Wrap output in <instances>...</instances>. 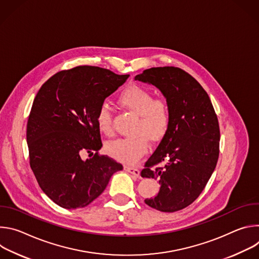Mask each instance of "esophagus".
<instances>
[{
    "label": "esophagus",
    "instance_id": "1",
    "mask_svg": "<svg viewBox=\"0 0 259 259\" xmlns=\"http://www.w3.org/2000/svg\"><path fill=\"white\" fill-rule=\"evenodd\" d=\"M124 170L133 174L134 176H139V170L137 168H134V167H130V166H125L124 167Z\"/></svg>",
    "mask_w": 259,
    "mask_h": 259
}]
</instances>
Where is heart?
Returning a JSON list of instances; mask_svg holds the SVG:
<instances>
[{"instance_id": "1", "label": "heart", "mask_w": 259, "mask_h": 259, "mask_svg": "<svg viewBox=\"0 0 259 259\" xmlns=\"http://www.w3.org/2000/svg\"><path fill=\"white\" fill-rule=\"evenodd\" d=\"M119 102L139 116L135 128V133L138 135L110 141L106 145V151L116 160L132 165L149 150L146 136L155 142L165 137L171 124V110L165 99H155L150 90L138 85H131L124 89L119 96ZM112 110L108 105L102 104L96 115V124L99 131L106 135L112 134Z\"/></svg>"}]
</instances>
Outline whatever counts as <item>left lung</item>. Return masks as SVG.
Segmentation results:
<instances>
[{"instance_id":"obj_1","label":"left lung","mask_w":259,"mask_h":259,"mask_svg":"<svg viewBox=\"0 0 259 259\" xmlns=\"http://www.w3.org/2000/svg\"><path fill=\"white\" fill-rule=\"evenodd\" d=\"M156 86L171 110V124L140 175L159 180L150 207L175 212L191 205L203 192L219 156L217 116L207 92L190 73L174 66L152 67L135 78ZM163 162L164 167H155Z\"/></svg>"}]
</instances>
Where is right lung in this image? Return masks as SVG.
<instances>
[{
	"label": "right lung",
	"instance_id": "1",
	"mask_svg": "<svg viewBox=\"0 0 259 259\" xmlns=\"http://www.w3.org/2000/svg\"><path fill=\"white\" fill-rule=\"evenodd\" d=\"M128 78L83 65L55 73L36 93L26 126L29 164L42 191L58 206L86 207L123 169L98 155L102 143L96 115ZM86 151L96 155L83 160Z\"/></svg>",
	"mask_w": 259,
	"mask_h": 259
}]
</instances>
